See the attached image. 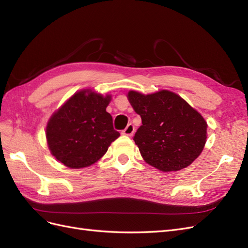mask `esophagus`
<instances>
[{
    "label": "esophagus",
    "instance_id": "esophagus-1",
    "mask_svg": "<svg viewBox=\"0 0 248 248\" xmlns=\"http://www.w3.org/2000/svg\"><path fill=\"white\" fill-rule=\"evenodd\" d=\"M134 130H136V129H134V126H133V124H128V125H127V127H126V128L122 131V134H124V136H132V134L134 133Z\"/></svg>",
    "mask_w": 248,
    "mask_h": 248
}]
</instances>
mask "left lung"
Wrapping results in <instances>:
<instances>
[{"label": "left lung", "instance_id": "obj_1", "mask_svg": "<svg viewBox=\"0 0 248 248\" xmlns=\"http://www.w3.org/2000/svg\"><path fill=\"white\" fill-rule=\"evenodd\" d=\"M127 98L141 118L133 140L147 163L171 171L198 158L206 144L207 122L183 98L168 90L149 95L129 91Z\"/></svg>", "mask_w": 248, "mask_h": 248}]
</instances>
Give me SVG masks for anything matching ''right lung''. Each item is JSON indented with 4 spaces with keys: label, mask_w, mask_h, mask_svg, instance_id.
I'll return each instance as SVG.
<instances>
[{
    "label": "right lung",
    "mask_w": 248,
    "mask_h": 248,
    "mask_svg": "<svg viewBox=\"0 0 248 248\" xmlns=\"http://www.w3.org/2000/svg\"><path fill=\"white\" fill-rule=\"evenodd\" d=\"M110 95L81 90L49 119L46 140L51 154L64 166L81 169L98 161L120 133L107 111Z\"/></svg>",
    "instance_id": "right-lung-1"
}]
</instances>
